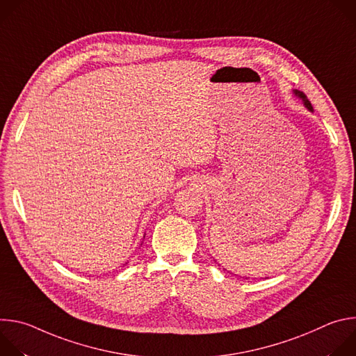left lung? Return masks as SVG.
<instances>
[{
    "label": "left lung",
    "instance_id": "8db88e82",
    "mask_svg": "<svg viewBox=\"0 0 356 356\" xmlns=\"http://www.w3.org/2000/svg\"><path fill=\"white\" fill-rule=\"evenodd\" d=\"M294 95L296 97H298L301 101H302V103H304V106H306V108L309 110V111H313V106H312V103H310V101L307 99V95L306 94H304L302 91H298V90H294Z\"/></svg>",
    "mask_w": 356,
    "mask_h": 356
}]
</instances>
